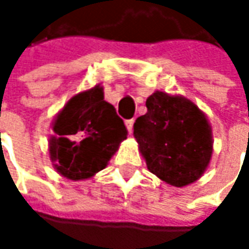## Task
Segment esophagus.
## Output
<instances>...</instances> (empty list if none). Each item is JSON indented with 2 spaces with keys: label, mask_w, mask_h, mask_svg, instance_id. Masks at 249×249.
<instances>
[{
  "label": "esophagus",
  "mask_w": 249,
  "mask_h": 249,
  "mask_svg": "<svg viewBox=\"0 0 249 249\" xmlns=\"http://www.w3.org/2000/svg\"><path fill=\"white\" fill-rule=\"evenodd\" d=\"M124 124H126V127L129 130V133L131 134V131H133V124H134V119H129L124 122Z\"/></svg>",
  "instance_id": "obj_1"
}]
</instances>
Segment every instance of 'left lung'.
I'll return each mask as SVG.
<instances>
[{
  "label": "left lung",
  "mask_w": 249,
  "mask_h": 249,
  "mask_svg": "<svg viewBox=\"0 0 249 249\" xmlns=\"http://www.w3.org/2000/svg\"><path fill=\"white\" fill-rule=\"evenodd\" d=\"M147 113L134 123V137L151 173L183 187L205 172L212 157V131L205 115L191 101L157 91Z\"/></svg>",
  "instance_id": "obj_1"
}]
</instances>
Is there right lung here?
<instances>
[{
	"instance_id": "obj_1",
	"label": "right lung",
	"mask_w": 249,
	"mask_h": 249,
	"mask_svg": "<svg viewBox=\"0 0 249 249\" xmlns=\"http://www.w3.org/2000/svg\"><path fill=\"white\" fill-rule=\"evenodd\" d=\"M50 155L56 170L71 180L89 178L102 170L127 129L100 86L74 95L53 123Z\"/></svg>"
}]
</instances>
